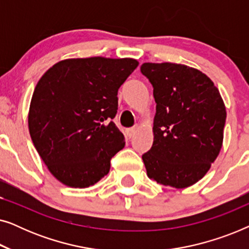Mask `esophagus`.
<instances>
[{
  "instance_id": "esophagus-1",
  "label": "esophagus",
  "mask_w": 249,
  "mask_h": 249,
  "mask_svg": "<svg viewBox=\"0 0 249 249\" xmlns=\"http://www.w3.org/2000/svg\"><path fill=\"white\" fill-rule=\"evenodd\" d=\"M136 132H137V130H136V128H131V129H128L127 130V136L129 138L134 137V136L136 135Z\"/></svg>"
}]
</instances>
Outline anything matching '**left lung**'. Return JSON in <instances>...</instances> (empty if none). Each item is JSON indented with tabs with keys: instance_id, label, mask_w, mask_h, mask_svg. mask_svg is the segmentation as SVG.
<instances>
[{
	"instance_id": "8db88e82",
	"label": "left lung",
	"mask_w": 249,
	"mask_h": 249,
	"mask_svg": "<svg viewBox=\"0 0 249 249\" xmlns=\"http://www.w3.org/2000/svg\"><path fill=\"white\" fill-rule=\"evenodd\" d=\"M156 113L152 148L142 155L149 179L177 189L199 181L219 155L227 111L202 71L185 64L144 63Z\"/></svg>"
}]
</instances>
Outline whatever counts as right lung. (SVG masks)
Instances as JSON below:
<instances>
[{
    "mask_svg": "<svg viewBox=\"0 0 249 249\" xmlns=\"http://www.w3.org/2000/svg\"><path fill=\"white\" fill-rule=\"evenodd\" d=\"M138 64L130 57L67 59L38 80L29 107V134L61 183L87 188L110 171L111 159L124 147L112 121L118 90Z\"/></svg>",
    "mask_w": 249,
    "mask_h": 249,
    "instance_id": "add662e5",
    "label": "right lung"
}]
</instances>
